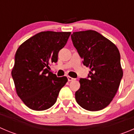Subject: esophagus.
Wrapping results in <instances>:
<instances>
[{
  "label": "esophagus",
  "mask_w": 134,
  "mask_h": 134,
  "mask_svg": "<svg viewBox=\"0 0 134 134\" xmlns=\"http://www.w3.org/2000/svg\"><path fill=\"white\" fill-rule=\"evenodd\" d=\"M67 79H68L69 81H73V80H75V79L72 78V77H69V76H68V77H67Z\"/></svg>",
  "instance_id": "esophagus-1"
}]
</instances>
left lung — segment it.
<instances>
[{"mask_svg":"<svg viewBox=\"0 0 134 134\" xmlns=\"http://www.w3.org/2000/svg\"><path fill=\"white\" fill-rule=\"evenodd\" d=\"M71 37L83 65L91 69L87 79H80L76 101L87 110H100L112 100L123 77L119 50L96 31L73 32Z\"/></svg>","mask_w":134,"mask_h":134,"instance_id":"left-lung-1","label":"left lung"}]
</instances>
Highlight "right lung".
<instances>
[{"mask_svg":"<svg viewBox=\"0 0 134 134\" xmlns=\"http://www.w3.org/2000/svg\"><path fill=\"white\" fill-rule=\"evenodd\" d=\"M71 32H42L20 46L15 54L12 77L16 93L28 108L45 110L55 103L66 84V77H57L49 65L57 61L58 53Z\"/></svg>","mask_w":134,"mask_h":134,"instance_id":"1","label":"right lung"}]
</instances>
